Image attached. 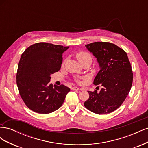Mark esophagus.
<instances>
[{"label": "esophagus", "instance_id": "esophagus-1", "mask_svg": "<svg viewBox=\"0 0 148 148\" xmlns=\"http://www.w3.org/2000/svg\"><path fill=\"white\" fill-rule=\"evenodd\" d=\"M71 90H79V88H78V87H76V86H74V87H72L71 88Z\"/></svg>", "mask_w": 148, "mask_h": 148}]
</instances>
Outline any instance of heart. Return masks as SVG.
<instances>
[{"label":"heart","instance_id":"1","mask_svg":"<svg viewBox=\"0 0 148 148\" xmlns=\"http://www.w3.org/2000/svg\"><path fill=\"white\" fill-rule=\"evenodd\" d=\"M76 57H77V60L79 61L80 64H83L85 62H91L92 61V56L91 53H89L88 52L86 51H79L77 53H76ZM79 83H81V81L78 82Z\"/></svg>","mask_w":148,"mask_h":148}]
</instances>
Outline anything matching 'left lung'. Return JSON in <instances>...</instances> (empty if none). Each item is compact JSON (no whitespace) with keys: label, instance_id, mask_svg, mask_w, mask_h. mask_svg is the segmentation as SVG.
<instances>
[{"label":"left lung","instance_id":"obj_1","mask_svg":"<svg viewBox=\"0 0 148 148\" xmlns=\"http://www.w3.org/2000/svg\"><path fill=\"white\" fill-rule=\"evenodd\" d=\"M99 63L100 70L94 84H101L100 92L88 91L89 99L84 106L97 114L112 112L122 104L130 91L133 71L127 53L115 44L96 42L85 45Z\"/></svg>","mask_w":148,"mask_h":148}]
</instances>
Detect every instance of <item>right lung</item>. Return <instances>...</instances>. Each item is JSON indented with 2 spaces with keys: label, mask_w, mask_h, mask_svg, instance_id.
<instances>
[{
  "label": "right lung",
  "mask_w": 148,
  "mask_h": 148,
  "mask_svg": "<svg viewBox=\"0 0 148 148\" xmlns=\"http://www.w3.org/2000/svg\"><path fill=\"white\" fill-rule=\"evenodd\" d=\"M69 47L39 42L22 53L18 66L16 84L26 106L39 114H49L62 106L70 89L50 83L51 75L60 69L62 54Z\"/></svg>",
  "instance_id": "right-lung-1"
}]
</instances>
